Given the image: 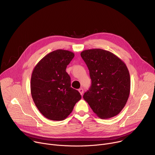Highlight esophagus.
Wrapping results in <instances>:
<instances>
[{
  "label": "esophagus",
  "mask_w": 155,
  "mask_h": 155,
  "mask_svg": "<svg viewBox=\"0 0 155 155\" xmlns=\"http://www.w3.org/2000/svg\"><path fill=\"white\" fill-rule=\"evenodd\" d=\"M78 91H79V93L81 94V95H82V94H83V92H84V90H83V89L81 88V89H79Z\"/></svg>",
  "instance_id": "34e87169"
}]
</instances>
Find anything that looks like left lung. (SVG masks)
I'll return each instance as SVG.
<instances>
[{"label": "left lung", "instance_id": "8db88e82", "mask_svg": "<svg viewBox=\"0 0 155 155\" xmlns=\"http://www.w3.org/2000/svg\"><path fill=\"white\" fill-rule=\"evenodd\" d=\"M81 56L92 80L84 99L100 118L116 116L124 108L130 94V79L126 64L110 51L100 48L84 50Z\"/></svg>", "mask_w": 155, "mask_h": 155}]
</instances>
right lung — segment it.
<instances>
[{"label":"right lung","instance_id":"1","mask_svg":"<svg viewBox=\"0 0 155 155\" xmlns=\"http://www.w3.org/2000/svg\"><path fill=\"white\" fill-rule=\"evenodd\" d=\"M74 57L70 51L54 50L42 58L32 71L31 96L39 111L48 119H65L81 98L80 93L71 87L70 76L66 72Z\"/></svg>","mask_w":155,"mask_h":155}]
</instances>
